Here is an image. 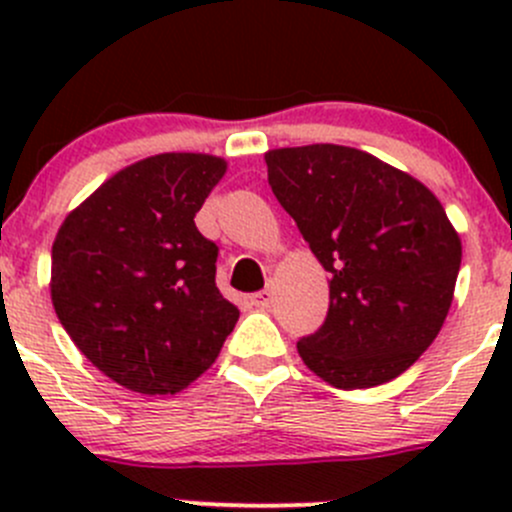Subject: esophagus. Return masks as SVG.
I'll use <instances>...</instances> for the list:
<instances>
[{
  "instance_id": "34e87169",
  "label": "esophagus",
  "mask_w": 512,
  "mask_h": 512,
  "mask_svg": "<svg viewBox=\"0 0 512 512\" xmlns=\"http://www.w3.org/2000/svg\"><path fill=\"white\" fill-rule=\"evenodd\" d=\"M272 299H275V292H272V287H265L262 292L252 294L250 302H252V307H257V309H270Z\"/></svg>"
}]
</instances>
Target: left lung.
I'll list each match as a JSON object with an SVG mask.
<instances>
[{"label":"left lung","mask_w":512,"mask_h":512,"mask_svg":"<svg viewBox=\"0 0 512 512\" xmlns=\"http://www.w3.org/2000/svg\"><path fill=\"white\" fill-rule=\"evenodd\" d=\"M267 180L329 272V312L297 342L337 389L404 374L441 332L461 237L436 195L404 170L334 143L265 153Z\"/></svg>","instance_id":"left-lung-1"}]
</instances>
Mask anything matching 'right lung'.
<instances>
[{
    "instance_id": "right-lung-1",
    "label": "right lung",
    "mask_w": 512,
    "mask_h": 512,
    "mask_svg": "<svg viewBox=\"0 0 512 512\" xmlns=\"http://www.w3.org/2000/svg\"><path fill=\"white\" fill-rule=\"evenodd\" d=\"M225 168L205 153L138 160L56 232L51 302L61 327L96 369L138 394L193 384L240 317L215 285L218 245L195 227Z\"/></svg>"
}]
</instances>
